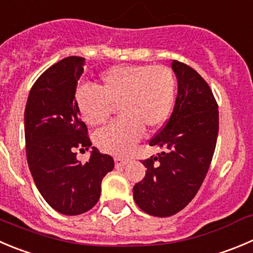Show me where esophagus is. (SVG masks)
<instances>
[{"mask_svg":"<svg viewBox=\"0 0 253 253\" xmlns=\"http://www.w3.org/2000/svg\"><path fill=\"white\" fill-rule=\"evenodd\" d=\"M115 167L117 168H122L124 165H126L129 163V159H125V158H115Z\"/></svg>","mask_w":253,"mask_h":253,"instance_id":"obj_1","label":"esophagus"}]
</instances>
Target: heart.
<instances>
[{"mask_svg": "<svg viewBox=\"0 0 253 253\" xmlns=\"http://www.w3.org/2000/svg\"><path fill=\"white\" fill-rule=\"evenodd\" d=\"M176 81L164 66H117L100 74L98 89L82 86L76 102L84 122L103 124L118 105L119 119L98 131L95 144L113 155H126L139 143L144 129L154 131L169 117Z\"/></svg>", "mask_w": 253, "mask_h": 253, "instance_id": "obj_1", "label": "heart"}]
</instances>
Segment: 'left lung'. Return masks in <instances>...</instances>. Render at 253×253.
<instances>
[{
  "mask_svg": "<svg viewBox=\"0 0 253 253\" xmlns=\"http://www.w3.org/2000/svg\"><path fill=\"white\" fill-rule=\"evenodd\" d=\"M177 79L174 110L150 141L163 148L143 160L145 177L134 185L136 205L149 215H175L194 199L212 160L218 133L217 103L209 84L195 69L172 61Z\"/></svg>",
  "mask_w": 253,
  "mask_h": 253,
  "instance_id": "8db88e82",
  "label": "left lung"
}]
</instances>
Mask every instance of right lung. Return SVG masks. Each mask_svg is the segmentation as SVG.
Listing matches in <instances>:
<instances>
[{
  "mask_svg": "<svg viewBox=\"0 0 253 253\" xmlns=\"http://www.w3.org/2000/svg\"><path fill=\"white\" fill-rule=\"evenodd\" d=\"M84 64L72 56L49 67L33 84L25 109L26 153L36 186L50 208L68 216L98 203L103 177L114 168L112 156L97 148L85 164L77 159V149L92 145L76 102Z\"/></svg>",
  "mask_w": 253,
  "mask_h": 253,
  "instance_id": "1",
  "label": "right lung"
}]
</instances>
